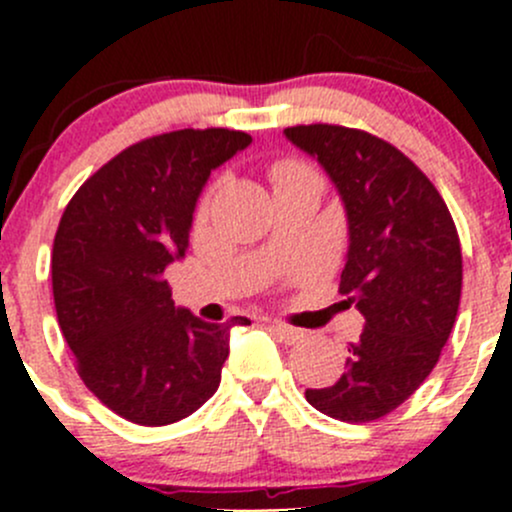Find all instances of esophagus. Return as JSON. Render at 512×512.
<instances>
[{"mask_svg":"<svg viewBox=\"0 0 512 512\" xmlns=\"http://www.w3.org/2000/svg\"><path fill=\"white\" fill-rule=\"evenodd\" d=\"M270 329H272V332H275L277 337H280L285 344H299V342H302V339H304L302 329L287 327V324H282V322H272Z\"/></svg>","mask_w":512,"mask_h":512,"instance_id":"esophagus-1","label":"esophagus"}]
</instances>
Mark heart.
Returning a JSON list of instances; mask_svg holds the SVG:
<instances>
[{
	"instance_id": "obj_1",
	"label": "heart",
	"mask_w": 512,
	"mask_h": 512,
	"mask_svg": "<svg viewBox=\"0 0 512 512\" xmlns=\"http://www.w3.org/2000/svg\"><path fill=\"white\" fill-rule=\"evenodd\" d=\"M304 165L294 163V160H282V163L275 165V170H272V178H277V175H285V173H292V170H302Z\"/></svg>"
}]
</instances>
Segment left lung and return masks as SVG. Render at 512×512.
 <instances>
[{"label":"left lung","instance_id":"8db88e82","mask_svg":"<svg viewBox=\"0 0 512 512\" xmlns=\"http://www.w3.org/2000/svg\"><path fill=\"white\" fill-rule=\"evenodd\" d=\"M285 136L317 156L342 195L349 252L339 292L366 319L337 384L304 396L337 421H376L426 381L451 337L463 282L456 223L426 173L384 138L334 123Z\"/></svg>","mask_w":512,"mask_h":512}]
</instances>
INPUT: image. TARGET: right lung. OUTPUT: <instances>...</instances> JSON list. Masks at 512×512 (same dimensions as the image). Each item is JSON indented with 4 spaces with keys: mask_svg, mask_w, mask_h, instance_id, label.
Segmentation results:
<instances>
[{
    "mask_svg": "<svg viewBox=\"0 0 512 512\" xmlns=\"http://www.w3.org/2000/svg\"><path fill=\"white\" fill-rule=\"evenodd\" d=\"M230 128H183L133 143L96 170L61 215L51 287L76 371L138 426L188 418L218 391L230 329L175 309L163 270L188 252L210 170L250 146Z\"/></svg>",
    "mask_w": 512,
    "mask_h": 512,
    "instance_id": "add662e5",
    "label": "right lung"
}]
</instances>
